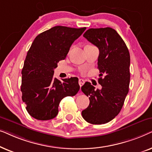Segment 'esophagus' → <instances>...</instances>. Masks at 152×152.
<instances>
[{"label": "esophagus", "instance_id": "obj_1", "mask_svg": "<svg viewBox=\"0 0 152 152\" xmlns=\"http://www.w3.org/2000/svg\"><path fill=\"white\" fill-rule=\"evenodd\" d=\"M84 83H85L84 80H82V79H80V80H79V84H80V88L83 86V85L84 84Z\"/></svg>", "mask_w": 152, "mask_h": 152}]
</instances>
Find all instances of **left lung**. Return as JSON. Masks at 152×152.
Here are the masks:
<instances>
[{"label": "left lung", "mask_w": 152, "mask_h": 152, "mask_svg": "<svg viewBox=\"0 0 152 152\" xmlns=\"http://www.w3.org/2000/svg\"><path fill=\"white\" fill-rule=\"evenodd\" d=\"M83 37L98 48L97 68L99 75L105 76L98 79L101 90H95L90 82L82 86V91L90 100L82 115L91 124H105L118 115L129 92V52L123 39L111 28L88 29Z\"/></svg>", "instance_id": "left-lung-1"}]
</instances>
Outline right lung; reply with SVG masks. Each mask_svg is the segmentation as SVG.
Returning a JSON list of instances; mask_svg holds the SVG:
<instances>
[{
    "instance_id": "right-lung-1",
    "label": "right lung",
    "mask_w": 152,
    "mask_h": 152,
    "mask_svg": "<svg viewBox=\"0 0 152 152\" xmlns=\"http://www.w3.org/2000/svg\"><path fill=\"white\" fill-rule=\"evenodd\" d=\"M86 28L55 26L39 34L32 43L22 69L20 91L28 113L35 119L48 120L58 114L60 102L80 90L77 77H53L57 63L65 59L72 43Z\"/></svg>"
}]
</instances>
